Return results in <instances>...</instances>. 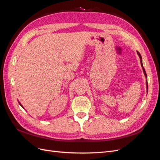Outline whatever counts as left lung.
Returning <instances> with one entry per match:
<instances>
[{
	"mask_svg": "<svg viewBox=\"0 0 160 160\" xmlns=\"http://www.w3.org/2000/svg\"><path fill=\"white\" fill-rule=\"evenodd\" d=\"M137 52H138V55H139V58H140V62H141V65H142V69H143V72H144V75H145V76H146V77H147V74H146V71H145V69H144V67H143V64H142V56H141V55H140V53H139L138 51H137ZM146 86H147V91H148V80L146 81Z\"/></svg>",
	"mask_w": 160,
	"mask_h": 160,
	"instance_id": "left-lung-1",
	"label": "left lung"
}]
</instances>
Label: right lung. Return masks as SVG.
Masks as SVG:
<instances>
[{
	"label": "right lung",
	"instance_id": "obj_1",
	"mask_svg": "<svg viewBox=\"0 0 160 160\" xmlns=\"http://www.w3.org/2000/svg\"><path fill=\"white\" fill-rule=\"evenodd\" d=\"M18 103H19V102H18ZM19 104H20V105H21V107H22V108H23V107H22V105H21V103H19Z\"/></svg>",
	"mask_w": 160,
	"mask_h": 160
}]
</instances>
